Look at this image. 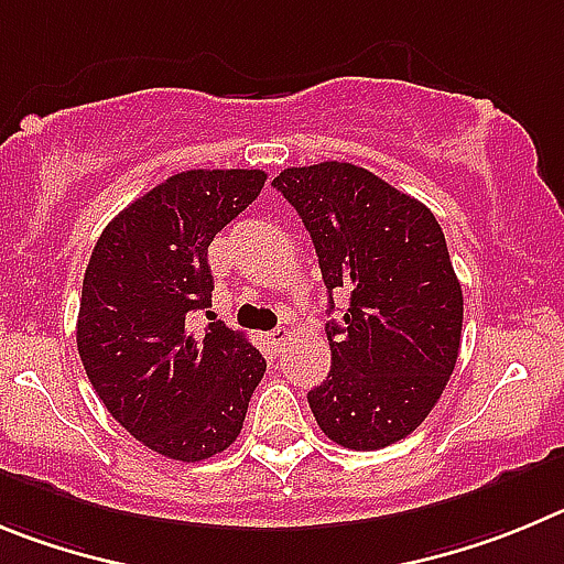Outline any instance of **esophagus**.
I'll use <instances>...</instances> for the list:
<instances>
[{"label":"esophagus","mask_w":564,"mask_h":564,"mask_svg":"<svg viewBox=\"0 0 564 564\" xmlns=\"http://www.w3.org/2000/svg\"><path fill=\"white\" fill-rule=\"evenodd\" d=\"M289 334H292V332H289V328H275V332L267 334V339H270L272 348H281V345H286Z\"/></svg>","instance_id":"esophagus-1"}]
</instances>
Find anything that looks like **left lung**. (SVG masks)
<instances>
[{
  "instance_id": "8db88e82",
  "label": "left lung",
  "mask_w": 564,
  "mask_h": 564,
  "mask_svg": "<svg viewBox=\"0 0 564 564\" xmlns=\"http://www.w3.org/2000/svg\"><path fill=\"white\" fill-rule=\"evenodd\" d=\"M312 236L323 283L348 294L326 323L332 370L308 390L319 430L348 449L408 438L453 377L464 294L430 207L351 162L272 180Z\"/></svg>"
}]
</instances>
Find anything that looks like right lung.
<instances>
[{"label": "right lung", "mask_w": 564, "mask_h": 564, "mask_svg": "<svg viewBox=\"0 0 564 564\" xmlns=\"http://www.w3.org/2000/svg\"><path fill=\"white\" fill-rule=\"evenodd\" d=\"M263 171H182L131 202L100 232L80 289L78 354L115 421L165 458L225 453L245 424L267 359L213 319L207 247L258 199Z\"/></svg>", "instance_id": "1"}]
</instances>
